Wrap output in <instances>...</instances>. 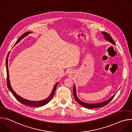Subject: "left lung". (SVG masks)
Instances as JSON below:
<instances>
[{"instance_id":"8db88e82","label":"left lung","mask_w":132,"mask_h":132,"mask_svg":"<svg viewBox=\"0 0 132 132\" xmlns=\"http://www.w3.org/2000/svg\"><path fill=\"white\" fill-rule=\"evenodd\" d=\"M101 33L103 34V35L104 36V38L105 40H106L107 41H109V42L113 44L116 45L114 41H113V40L112 37L109 33L105 32H102ZM116 94H114V95L113 96H112L110 98H109V99H108L107 100H106L104 102L98 103H85V102L82 101L81 100H79V98H78V97L77 96V93H76V86H75V85H74L73 88V97L75 98V100H76L77 101V102H78L79 104H80L81 106H82L84 108H87V109L98 108H101V107H103V106L106 105L113 99V98H114V97L116 95Z\"/></svg>"}]
</instances>
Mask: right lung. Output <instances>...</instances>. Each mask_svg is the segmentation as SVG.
Here are the masks:
<instances>
[{
    "instance_id": "right-lung-1",
    "label": "right lung",
    "mask_w": 132,
    "mask_h": 132,
    "mask_svg": "<svg viewBox=\"0 0 132 132\" xmlns=\"http://www.w3.org/2000/svg\"><path fill=\"white\" fill-rule=\"evenodd\" d=\"M32 32H27L24 33L23 34H22L19 39L16 42L15 44H16L18 43L22 39H23L24 37L27 36V35H29V34L32 33ZM14 44V45H15ZM6 69H7V86L8 88L9 89V90L11 91V92L12 93V95L14 96V97L15 98V99L18 101H19L20 103H21L23 104L26 105H28V106H33V107H41L42 106L45 104H46L47 103H48L53 98L54 93L56 89V87H57L59 82H57L56 83L51 94L50 95V96L45 99L43 100H41V101H31V100H29L26 99H24L23 98H22L21 97L19 96V95H18L14 91V90L12 89L11 85H10V80H9V70H8V59L6 60Z\"/></svg>"
}]
</instances>
